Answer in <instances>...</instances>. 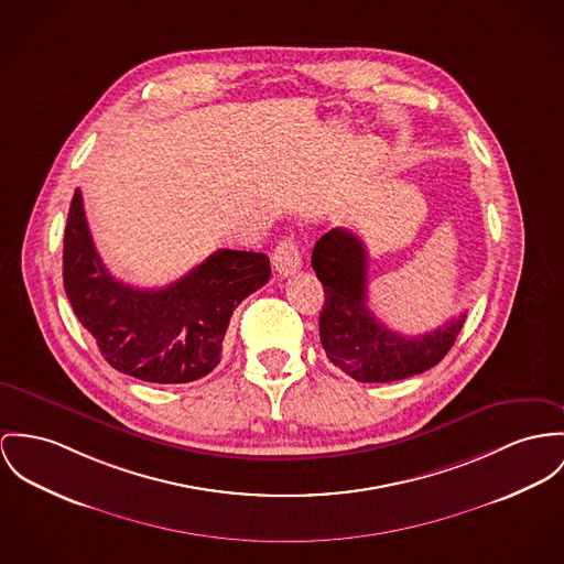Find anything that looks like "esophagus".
<instances>
[{
  "instance_id": "34e87169",
  "label": "esophagus",
  "mask_w": 564,
  "mask_h": 564,
  "mask_svg": "<svg viewBox=\"0 0 564 564\" xmlns=\"http://www.w3.org/2000/svg\"><path fill=\"white\" fill-rule=\"evenodd\" d=\"M272 265L283 276L294 274L303 265V258H301V251H299V245L294 242V238H283L276 245V249L272 253Z\"/></svg>"
}]
</instances>
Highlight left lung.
Segmentation results:
<instances>
[{"instance_id": "8db88e82", "label": "left lung", "mask_w": 564, "mask_h": 564, "mask_svg": "<svg viewBox=\"0 0 564 564\" xmlns=\"http://www.w3.org/2000/svg\"><path fill=\"white\" fill-rule=\"evenodd\" d=\"M311 265L326 299L319 313L322 347L356 382H394L432 369L464 326L466 313L421 337H403L380 324L367 306V249L344 227L315 242Z\"/></svg>"}]
</instances>
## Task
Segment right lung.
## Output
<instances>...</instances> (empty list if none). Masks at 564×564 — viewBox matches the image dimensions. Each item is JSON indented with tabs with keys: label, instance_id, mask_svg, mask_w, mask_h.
<instances>
[{
	"label": "right lung",
	"instance_id": "obj_1",
	"mask_svg": "<svg viewBox=\"0 0 564 564\" xmlns=\"http://www.w3.org/2000/svg\"><path fill=\"white\" fill-rule=\"evenodd\" d=\"M268 279V256L220 249L167 288L127 285L98 258L82 191H75L64 234V290L77 319L120 373L156 384L208 376L220 362L234 308Z\"/></svg>",
	"mask_w": 564,
	"mask_h": 564
}]
</instances>
